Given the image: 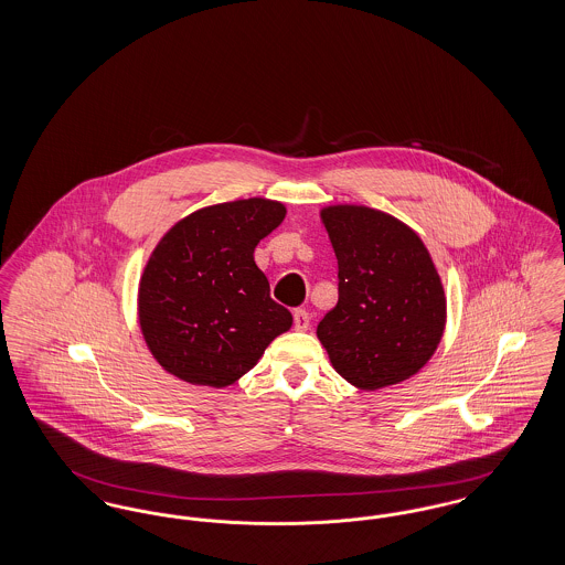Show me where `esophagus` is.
Here are the masks:
<instances>
[{
	"instance_id": "1",
	"label": "esophagus",
	"mask_w": 565,
	"mask_h": 565,
	"mask_svg": "<svg viewBox=\"0 0 565 565\" xmlns=\"http://www.w3.org/2000/svg\"><path fill=\"white\" fill-rule=\"evenodd\" d=\"M309 322H311V318L305 309H295V328L298 332L309 330Z\"/></svg>"
}]
</instances>
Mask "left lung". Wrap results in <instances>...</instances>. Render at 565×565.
Returning <instances> with one entry per match:
<instances>
[{"mask_svg":"<svg viewBox=\"0 0 565 565\" xmlns=\"http://www.w3.org/2000/svg\"><path fill=\"white\" fill-rule=\"evenodd\" d=\"M320 217L339 263V302L318 323L332 369L364 392L417 375L447 326V296L426 243L366 205H328Z\"/></svg>","mask_w":565,"mask_h":565,"instance_id":"left-lung-1","label":"left lung"}]
</instances>
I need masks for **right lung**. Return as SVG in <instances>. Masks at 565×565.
<instances>
[{
    "label": "right lung",
    "instance_id": "add662e5",
    "mask_svg": "<svg viewBox=\"0 0 565 565\" xmlns=\"http://www.w3.org/2000/svg\"><path fill=\"white\" fill-rule=\"evenodd\" d=\"M284 217V203L252 196L201 207L162 235L137 288L139 330L162 371L222 390L292 328L254 260Z\"/></svg>",
    "mask_w": 565,
    "mask_h": 565
}]
</instances>
